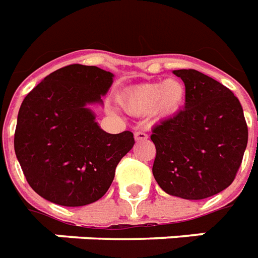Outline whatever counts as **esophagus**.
<instances>
[{"label":"esophagus","instance_id":"esophagus-1","mask_svg":"<svg viewBox=\"0 0 258 258\" xmlns=\"http://www.w3.org/2000/svg\"><path fill=\"white\" fill-rule=\"evenodd\" d=\"M148 139V135L147 133H144V132H136L135 133V140L136 141H144Z\"/></svg>","mask_w":258,"mask_h":258}]
</instances>
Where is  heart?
<instances>
[{
	"label": "heart",
	"instance_id": "1",
	"mask_svg": "<svg viewBox=\"0 0 258 258\" xmlns=\"http://www.w3.org/2000/svg\"><path fill=\"white\" fill-rule=\"evenodd\" d=\"M187 96L186 85L178 79H167L163 83H144L132 87L122 95V107L133 115L173 117L185 106Z\"/></svg>",
	"mask_w": 258,
	"mask_h": 258
}]
</instances>
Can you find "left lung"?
I'll use <instances>...</instances> for the list:
<instances>
[{
  "mask_svg": "<svg viewBox=\"0 0 258 258\" xmlns=\"http://www.w3.org/2000/svg\"><path fill=\"white\" fill-rule=\"evenodd\" d=\"M174 75L186 85L185 106L152 129V173L166 193L203 200L228 187L247 145V125L237 96L195 69Z\"/></svg>",
  "mask_w": 258,
  "mask_h": 258,
  "instance_id": "obj_1",
  "label": "left lung"
}]
</instances>
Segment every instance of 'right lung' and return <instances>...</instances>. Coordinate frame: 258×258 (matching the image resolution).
Wrapping results in <instances>:
<instances>
[{
    "label": "right lung",
    "instance_id": "add662e5",
    "mask_svg": "<svg viewBox=\"0 0 258 258\" xmlns=\"http://www.w3.org/2000/svg\"><path fill=\"white\" fill-rule=\"evenodd\" d=\"M113 79L98 67L73 63L50 73L24 98L15 152L40 197L81 207L108 190L117 164L135 145L132 132L111 135L100 129L90 108L103 104Z\"/></svg>",
    "mask_w": 258,
    "mask_h": 258
}]
</instances>
